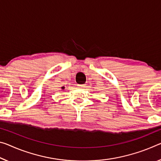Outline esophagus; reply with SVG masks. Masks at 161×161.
I'll return each mask as SVG.
<instances>
[{"mask_svg": "<svg viewBox=\"0 0 161 161\" xmlns=\"http://www.w3.org/2000/svg\"><path fill=\"white\" fill-rule=\"evenodd\" d=\"M77 86L79 88H83V87H85V85H78Z\"/></svg>", "mask_w": 161, "mask_h": 161, "instance_id": "obj_1", "label": "esophagus"}]
</instances>
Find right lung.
Here are the masks:
<instances>
[{
    "instance_id": "add662e5",
    "label": "right lung",
    "mask_w": 161,
    "mask_h": 161,
    "mask_svg": "<svg viewBox=\"0 0 161 161\" xmlns=\"http://www.w3.org/2000/svg\"><path fill=\"white\" fill-rule=\"evenodd\" d=\"M64 86H62V90H64Z\"/></svg>"
}]
</instances>
